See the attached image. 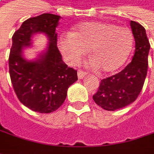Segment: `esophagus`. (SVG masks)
I'll use <instances>...</instances> for the list:
<instances>
[{
  "instance_id": "obj_1",
  "label": "esophagus",
  "mask_w": 154,
  "mask_h": 154,
  "mask_svg": "<svg viewBox=\"0 0 154 154\" xmlns=\"http://www.w3.org/2000/svg\"><path fill=\"white\" fill-rule=\"evenodd\" d=\"M87 76V73L85 72H83V71H78L77 72V77L79 79H82L83 77H85Z\"/></svg>"
}]
</instances>
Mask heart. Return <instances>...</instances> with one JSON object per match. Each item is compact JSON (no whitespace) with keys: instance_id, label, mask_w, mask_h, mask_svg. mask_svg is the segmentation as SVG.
Returning a JSON list of instances; mask_svg holds the SVG:
<instances>
[{"instance_id":"heart-1","label":"heart","mask_w":154,"mask_h":154,"mask_svg":"<svg viewBox=\"0 0 154 154\" xmlns=\"http://www.w3.org/2000/svg\"><path fill=\"white\" fill-rule=\"evenodd\" d=\"M57 43L66 59L73 65L89 49L94 67H99L103 72H112L128 60L134 47V35L126 27L92 21L77 24L70 34H61Z\"/></svg>"}]
</instances>
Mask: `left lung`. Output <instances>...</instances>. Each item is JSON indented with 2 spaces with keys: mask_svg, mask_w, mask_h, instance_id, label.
Listing matches in <instances>:
<instances>
[{
  "mask_svg": "<svg viewBox=\"0 0 154 154\" xmlns=\"http://www.w3.org/2000/svg\"><path fill=\"white\" fill-rule=\"evenodd\" d=\"M130 27L135 42L132 60L122 72L101 80L93 96L94 102L106 111H116L134 102L146 77L150 44L146 29L135 21H130Z\"/></svg>",
  "mask_w": 154,
  "mask_h": 154,
  "instance_id": "1",
  "label": "left lung"
}]
</instances>
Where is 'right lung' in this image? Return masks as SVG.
I'll list each match as a JSON object with an SVG mask.
<instances>
[{"label":"right lung","mask_w":154,"mask_h":154,"mask_svg":"<svg viewBox=\"0 0 154 154\" xmlns=\"http://www.w3.org/2000/svg\"><path fill=\"white\" fill-rule=\"evenodd\" d=\"M60 16L43 14L25 20L13 35L9 73L20 102L30 110L49 113L64 103L68 88L77 80V71L62 60L57 48L56 28ZM43 33L49 43L33 60L23 56L35 34Z\"/></svg>","instance_id":"right-lung-1"}]
</instances>
